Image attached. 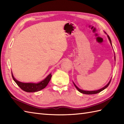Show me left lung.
Returning <instances> with one entry per match:
<instances>
[{"mask_svg":"<svg viewBox=\"0 0 124 124\" xmlns=\"http://www.w3.org/2000/svg\"><path fill=\"white\" fill-rule=\"evenodd\" d=\"M106 33V32H105ZM107 36H108V39H109V41H110V44H111V45H112V43H111V39H110V37L108 36V35H107ZM115 60H116V57H115ZM111 79L110 80V81H109V82L108 83L107 85L105 86L104 87H103V88H101V89H98V90H96V91H84V90H83V89H80V88H79L78 87L76 86V85H75V84L73 82V84H74V85H75V86L76 87V88L77 89V90L79 92H80V93H83V94H97V93H100V92H101V91H102L103 90H104V89H106L108 86H109V85L110 84V81H111Z\"/></svg>","mask_w":124,"mask_h":124,"instance_id":"1","label":"left lung"}]
</instances>
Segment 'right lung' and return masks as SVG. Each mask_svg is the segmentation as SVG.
<instances>
[{"label":"right lung","instance_id":"add662e5","mask_svg":"<svg viewBox=\"0 0 124 124\" xmlns=\"http://www.w3.org/2000/svg\"><path fill=\"white\" fill-rule=\"evenodd\" d=\"M12 78L17 85L21 88L22 90L27 92H36L41 90V89L45 88L48 85L49 81L52 77L51 73H50L44 80L40 81L38 83H22L18 81L14 77L12 72Z\"/></svg>","mask_w":124,"mask_h":124}]
</instances>
